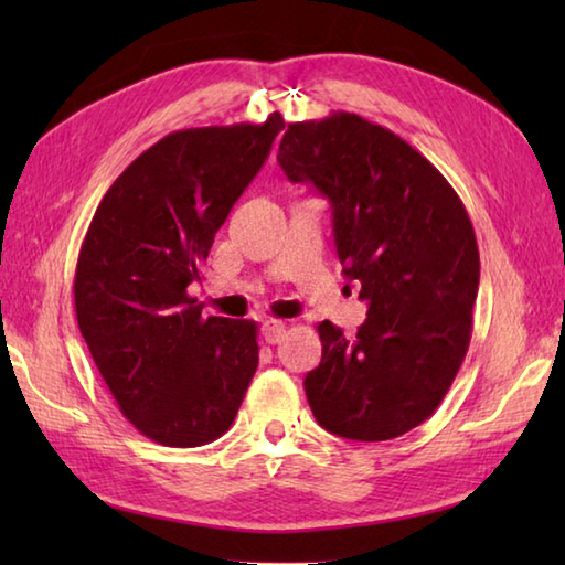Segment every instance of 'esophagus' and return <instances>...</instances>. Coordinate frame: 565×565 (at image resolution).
<instances>
[{
    "label": "esophagus",
    "instance_id": "34e87169",
    "mask_svg": "<svg viewBox=\"0 0 565 565\" xmlns=\"http://www.w3.org/2000/svg\"><path fill=\"white\" fill-rule=\"evenodd\" d=\"M262 334H264V340H267L269 344H276V342H281L284 340V334H286V326H284V320H264V326H262Z\"/></svg>",
    "mask_w": 565,
    "mask_h": 565
}]
</instances>
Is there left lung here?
Wrapping results in <instances>:
<instances>
[{
    "label": "left lung",
    "instance_id": "8db88e82",
    "mask_svg": "<svg viewBox=\"0 0 565 565\" xmlns=\"http://www.w3.org/2000/svg\"><path fill=\"white\" fill-rule=\"evenodd\" d=\"M276 160L330 201L342 274L369 303L356 338L318 326L310 411L338 437H401L437 411L471 342L481 279L471 218L435 164L356 114L289 124Z\"/></svg>",
    "mask_w": 565,
    "mask_h": 565
}]
</instances>
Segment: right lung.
I'll use <instances>...</instances> for the list:
<instances>
[{
    "instance_id": "right-lung-1",
    "label": "right lung",
    "mask_w": 565,
    "mask_h": 565,
    "mask_svg": "<svg viewBox=\"0 0 565 565\" xmlns=\"http://www.w3.org/2000/svg\"><path fill=\"white\" fill-rule=\"evenodd\" d=\"M281 128L271 114L174 130L126 167L84 235L79 332L118 411L164 447L225 435L257 371V322L203 318L189 284Z\"/></svg>"
}]
</instances>
